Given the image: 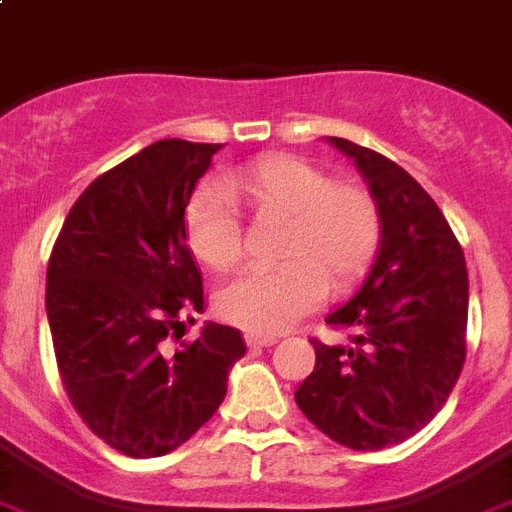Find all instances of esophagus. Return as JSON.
I'll return each mask as SVG.
<instances>
[{
	"mask_svg": "<svg viewBox=\"0 0 512 512\" xmlns=\"http://www.w3.org/2000/svg\"><path fill=\"white\" fill-rule=\"evenodd\" d=\"M244 341H247L249 349H265V346H273V343H276V338L255 336V333H247V336H244Z\"/></svg>",
	"mask_w": 512,
	"mask_h": 512,
	"instance_id": "obj_1",
	"label": "esophagus"
}]
</instances>
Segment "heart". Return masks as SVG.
<instances>
[{"mask_svg": "<svg viewBox=\"0 0 512 512\" xmlns=\"http://www.w3.org/2000/svg\"><path fill=\"white\" fill-rule=\"evenodd\" d=\"M234 200L257 216L286 218L278 239V268L244 270L216 294V312L255 336L289 330L320 304L322 289L343 291L367 270L380 244L382 223L372 192L333 182L296 156H265L205 184L187 205V242L213 270L242 260V223Z\"/></svg>", "mask_w": 512, "mask_h": 512, "instance_id": "1", "label": "heart"}]
</instances>
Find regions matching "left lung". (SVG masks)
Instances as JSON below:
<instances>
[{
  "mask_svg": "<svg viewBox=\"0 0 512 512\" xmlns=\"http://www.w3.org/2000/svg\"><path fill=\"white\" fill-rule=\"evenodd\" d=\"M356 163L380 210V247L364 283L325 317L349 346L312 338L315 369L296 406L351 450L409 440L448 401L466 362L468 273L442 210L409 171L375 150L328 137Z\"/></svg>",
  "mask_w": 512,
  "mask_h": 512,
  "instance_id": "8db88e82",
  "label": "left lung"
}]
</instances>
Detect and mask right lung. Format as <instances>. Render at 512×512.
<instances>
[{"label": "right lung", "instance_id": "obj_1", "mask_svg": "<svg viewBox=\"0 0 512 512\" xmlns=\"http://www.w3.org/2000/svg\"><path fill=\"white\" fill-rule=\"evenodd\" d=\"M223 145L158 140L101 174L64 218L46 270L59 375L93 435L130 458L190 440L226 398L244 346L208 322L174 356L163 341L203 309L184 210Z\"/></svg>", "mask_w": 512, "mask_h": 512}]
</instances>
